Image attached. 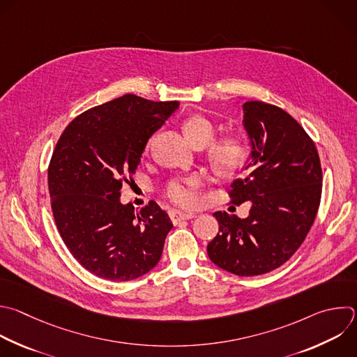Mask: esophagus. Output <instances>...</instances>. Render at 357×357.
Here are the masks:
<instances>
[{
	"label": "esophagus",
	"mask_w": 357,
	"mask_h": 357,
	"mask_svg": "<svg viewBox=\"0 0 357 357\" xmlns=\"http://www.w3.org/2000/svg\"><path fill=\"white\" fill-rule=\"evenodd\" d=\"M169 217H171V221L174 224H178L179 221L182 220H190V218H195L196 214L195 213H186V211H181V210H171L169 211Z\"/></svg>",
	"instance_id": "1"
}]
</instances>
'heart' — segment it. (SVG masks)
Listing matches in <instances>:
<instances>
[{
	"mask_svg": "<svg viewBox=\"0 0 357 357\" xmlns=\"http://www.w3.org/2000/svg\"><path fill=\"white\" fill-rule=\"evenodd\" d=\"M182 133L193 147L199 149L208 143L214 136V125L202 114H192L182 123ZM251 147L247 137L241 133H228L214 140L206 151V158L211 169L220 176L238 174L250 161ZM203 179L190 175L174 179L167 185L165 197L181 207H193L199 203V189Z\"/></svg>",
	"mask_w": 357,
	"mask_h": 357,
	"instance_id": "b5f03b06",
	"label": "heart"
}]
</instances>
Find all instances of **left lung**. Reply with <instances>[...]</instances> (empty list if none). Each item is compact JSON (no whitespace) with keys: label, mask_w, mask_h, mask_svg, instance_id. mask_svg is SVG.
Wrapping results in <instances>:
<instances>
[{"label":"left lung","mask_w":357,"mask_h":357,"mask_svg":"<svg viewBox=\"0 0 357 357\" xmlns=\"http://www.w3.org/2000/svg\"><path fill=\"white\" fill-rule=\"evenodd\" d=\"M252 142L254 169L235 179L229 203H251L250 215L214 213L218 234L207 245L213 264L236 276H258L287 262L304 243L322 192L317 147L283 109L265 102L244 103Z\"/></svg>","instance_id":"obj_1"}]
</instances>
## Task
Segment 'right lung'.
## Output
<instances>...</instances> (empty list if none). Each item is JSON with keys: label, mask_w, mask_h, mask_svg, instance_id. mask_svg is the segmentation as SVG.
I'll return each mask as SVG.
<instances>
[{"label": "right lung", "mask_w": 357, "mask_h": 357, "mask_svg": "<svg viewBox=\"0 0 357 357\" xmlns=\"http://www.w3.org/2000/svg\"><path fill=\"white\" fill-rule=\"evenodd\" d=\"M178 105L123 95L78 114L53 150L47 181L56 227L77 262L98 278L137 279L162 255L168 214L154 200L139 211L123 206L121 189Z\"/></svg>", "instance_id": "obj_1"}]
</instances>
